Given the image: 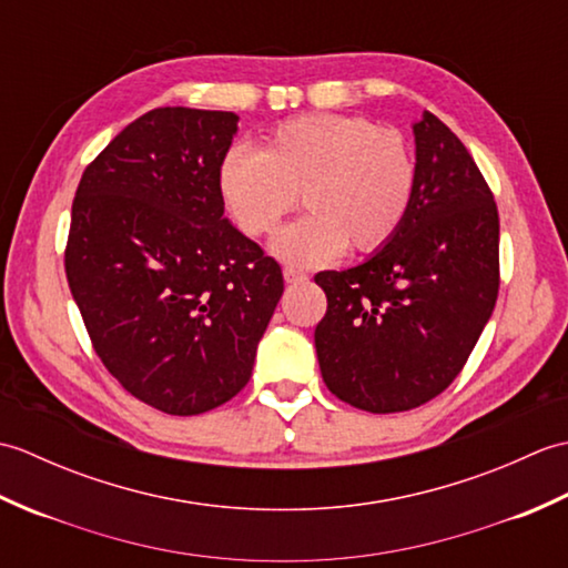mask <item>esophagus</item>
<instances>
[{
  "mask_svg": "<svg viewBox=\"0 0 568 568\" xmlns=\"http://www.w3.org/2000/svg\"><path fill=\"white\" fill-rule=\"evenodd\" d=\"M283 277H285V283H303V281H307V273L293 268V265H285Z\"/></svg>",
  "mask_w": 568,
  "mask_h": 568,
  "instance_id": "1",
  "label": "esophagus"
}]
</instances>
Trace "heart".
<instances>
[{
    "label": "heart",
    "mask_w": 568,
    "mask_h": 568,
    "mask_svg": "<svg viewBox=\"0 0 568 568\" xmlns=\"http://www.w3.org/2000/svg\"><path fill=\"white\" fill-rule=\"evenodd\" d=\"M216 180L246 236L273 234L303 195L310 212L271 248L287 263L320 265L346 244L373 251L390 241L413 204L417 168L400 131L361 116L305 114L273 129L258 151H229Z\"/></svg>",
    "instance_id": "obj_1"
}]
</instances>
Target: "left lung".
Returning <instances> with one entry per match:
<instances>
[{
  "label": "left lung",
  "mask_w": 568,
  "mask_h": 568,
  "mask_svg": "<svg viewBox=\"0 0 568 568\" xmlns=\"http://www.w3.org/2000/svg\"><path fill=\"white\" fill-rule=\"evenodd\" d=\"M417 183L405 222L354 268L315 283L327 315L315 329L322 378L376 415L425 405L449 388L498 297V207L478 165L432 112L413 124Z\"/></svg>",
  "instance_id": "left-lung-1"
}]
</instances>
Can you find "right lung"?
Wrapping results in <instances>:
<instances>
[{
	"mask_svg": "<svg viewBox=\"0 0 568 568\" xmlns=\"http://www.w3.org/2000/svg\"><path fill=\"white\" fill-rule=\"evenodd\" d=\"M234 112L161 106L94 159L72 202L65 275L94 352L161 413L202 415L251 378L283 273L224 216Z\"/></svg>",
	"mask_w": 568,
	"mask_h": 568,
	"instance_id": "right-lung-1",
	"label": "right lung"
}]
</instances>
